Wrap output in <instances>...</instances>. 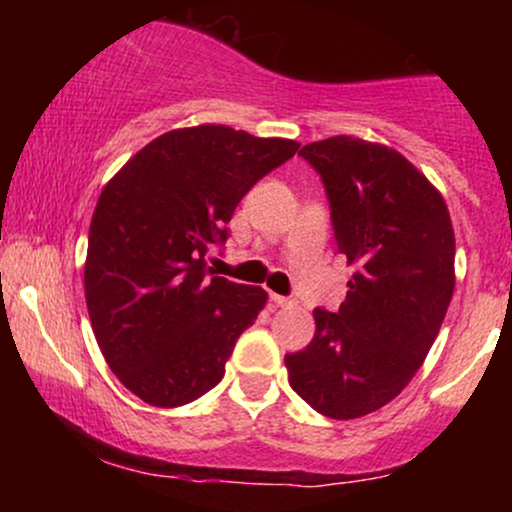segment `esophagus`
Listing matches in <instances>:
<instances>
[{
    "label": "esophagus",
    "instance_id": "34e87169",
    "mask_svg": "<svg viewBox=\"0 0 512 512\" xmlns=\"http://www.w3.org/2000/svg\"><path fill=\"white\" fill-rule=\"evenodd\" d=\"M269 301H272L274 305H279V308H293V305H296V298L279 296V293H269Z\"/></svg>",
    "mask_w": 512,
    "mask_h": 512
}]
</instances>
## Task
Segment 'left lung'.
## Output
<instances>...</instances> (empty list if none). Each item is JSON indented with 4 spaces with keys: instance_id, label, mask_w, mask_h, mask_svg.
Here are the masks:
<instances>
[{
    "instance_id": "left-lung-1",
    "label": "left lung",
    "mask_w": 512,
    "mask_h": 512,
    "mask_svg": "<svg viewBox=\"0 0 512 512\" xmlns=\"http://www.w3.org/2000/svg\"><path fill=\"white\" fill-rule=\"evenodd\" d=\"M298 154L325 185L337 248L356 272L337 313L315 308L313 342L284 363L315 411L358 419L392 402L436 342L455 233L440 192L395 149L342 134Z\"/></svg>"
}]
</instances>
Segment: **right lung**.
<instances>
[{
	"label": "right lung",
	"mask_w": 512,
	"mask_h": 512,
	"mask_svg": "<svg viewBox=\"0 0 512 512\" xmlns=\"http://www.w3.org/2000/svg\"><path fill=\"white\" fill-rule=\"evenodd\" d=\"M298 146L226 125L173 129L103 187L88 228V317L110 370L151 407L219 385L267 303L260 286L214 276L207 252L226 243L250 187Z\"/></svg>",
	"instance_id": "obj_1"
}]
</instances>
